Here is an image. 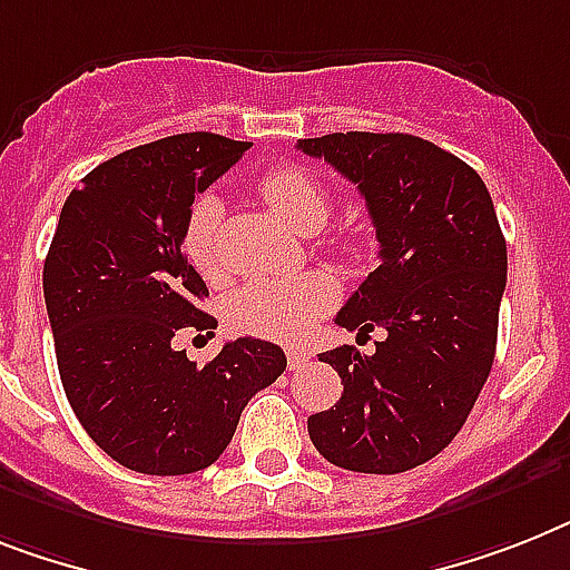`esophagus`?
<instances>
[{
    "label": "esophagus",
    "mask_w": 570,
    "mask_h": 570,
    "mask_svg": "<svg viewBox=\"0 0 570 570\" xmlns=\"http://www.w3.org/2000/svg\"><path fill=\"white\" fill-rule=\"evenodd\" d=\"M308 358H312V352H308V350H299V346H291V350H288L291 370H299V366H305V364H308Z\"/></svg>",
    "instance_id": "esophagus-1"
}]
</instances>
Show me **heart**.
<instances>
[{
  "instance_id": "obj_1",
  "label": "heart",
  "mask_w": 570,
  "mask_h": 570,
  "mask_svg": "<svg viewBox=\"0 0 570 570\" xmlns=\"http://www.w3.org/2000/svg\"><path fill=\"white\" fill-rule=\"evenodd\" d=\"M258 195L282 224L294 233L314 235L328 218V195L317 177L296 166H282L267 174ZM220 220V200L200 195L191 204L183 227V253L189 265L206 279H218V247L215 233ZM337 282L323 271H305L288 279L247 282L235 288L224 303V317L244 335L271 337V341H303L317 317L337 303Z\"/></svg>"
}]
</instances>
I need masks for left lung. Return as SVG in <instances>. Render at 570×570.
I'll list each match as a JSON object with an SVG mask.
<instances>
[{
    "label": "left lung",
    "instance_id": "obj_1",
    "mask_svg": "<svg viewBox=\"0 0 570 570\" xmlns=\"http://www.w3.org/2000/svg\"><path fill=\"white\" fill-rule=\"evenodd\" d=\"M296 148L358 186L381 244V265L335 323L381 328L373 355L337 346L341 402L308 416L328 463L399 474L458 436L495 361L507 242L487 183L449 150L411 134H328Z\"/></svg>",
    "mask_w": 570,
    "mask_h": 570
}]
</instances>
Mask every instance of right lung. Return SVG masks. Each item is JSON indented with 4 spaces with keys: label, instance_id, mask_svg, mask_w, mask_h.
Here are the masks:
<instances>
[{
    "label": "right lung",
    "instance_id": "right-lung-1",
    "mask_svg": "<svg viewBox=\"0 0 570 570\" xmlns=\"http://www.w3.org/2000/svg\"><path fill=\"white\" fill-rule=\"evenodd\" d=\"M250 142L177 134L130 148L66 197L42 294L66 399L92 443L142 474H191L224 454L244 404L285 373L276 343L238 337L206 366L171 343L218 320L183 256L195 195Z\"/></svg>",
    "mask_w": 570,
    "mask_h": 570
}]
</instances>
